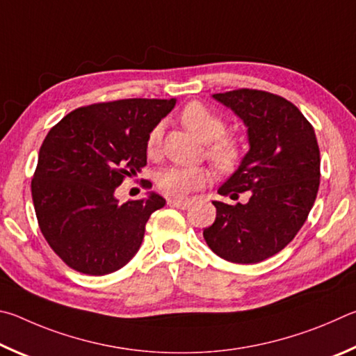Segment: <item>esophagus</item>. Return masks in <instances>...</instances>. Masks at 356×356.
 I'll return each instance as SVG.
<instances>
[{"instance_id": "1", "label": "esophagus", "mask_w": 356, "mask_h": 356, "mask_svg": "<svg viewBox=\"0 0 356 356\" xmlns=\"http://www.w3.org/2000/svg\"><path fill=\"white\" fill-rule=\"evenodd\" d=\"M167 204L168 207L177 208V209H188L191 202L189 200H172L170 198V200H167Z\"/></svg>"}]
</instances>
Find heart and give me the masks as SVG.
Returning a JSON list of instances; mask_svg holds the SVG:
<instances>
[{"mask_svg": "<svg viewBox=\"0 0 356 356\" xmlns=\"http://www.w3.org/2000/svg\"><path fill=\"white\" fill-rule=\"evenodd\" d=\"M181 122L203 142H208L207 154L220 172H232L242 158V145L234 137L225 136L227 124L220 115L207 106L192 102L181 112ZM162 149V124L152 128L145 142L148 158L156 159ZM211 181L207 167L168 165L156 175V184L162 194L172 198H184L191 192L200 191Z\"/></svg>", "mask_w": 356, "mask_h": 356, "instance_id": "obj_1", "label": "heart"}]
</instances>
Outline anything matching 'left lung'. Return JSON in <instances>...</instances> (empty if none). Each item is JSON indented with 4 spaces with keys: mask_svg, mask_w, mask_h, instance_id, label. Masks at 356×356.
Returning <instances> with one entry per match:
<instances>
[{
    "mask_svg": "<svg viewBox=\"0 0 356 356\" xmlns=\"http://www.w3.org/2000/svg\"><path fill=\"white\" fill-rule=\"evenodd\" d=\"M247 127L250 149L219 188L247 203L213 202L216 220L203 238L217 257L257 264L296 238L313 208L321 183V152L314 128L296 104L275 93L238 89L214 93Z\"/></svg>",
    "mask_w": 356,
    "mask_h": 356,
    "instance_id": "left-lung-1",
    "label": "left lung"
}]
</instances>
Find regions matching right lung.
Returning a JSON list of instances; mask_svg holds the SVG:
<instances>
[{
  "mask_svg": "<svg viewBox=\"0 0 356 356\" xmlns=\"http://www.w3.org/2000/svg\"><path fill=\"white\" fill-rule=\"evenodd\" d=\"M177 99L128 98L78 108L43 140L31 181L40 232L76 272L106 275L139 250L145 225L165 200L149 192L120 203L114 192L147 165L145 142ZM143 188L152 183L143 179Z\"/></svg>",
  "mask_w": 356,
  "mask_h": 356,
  "instance_id": "add662e5",
  "label": "right lung"
}]
</instances>
